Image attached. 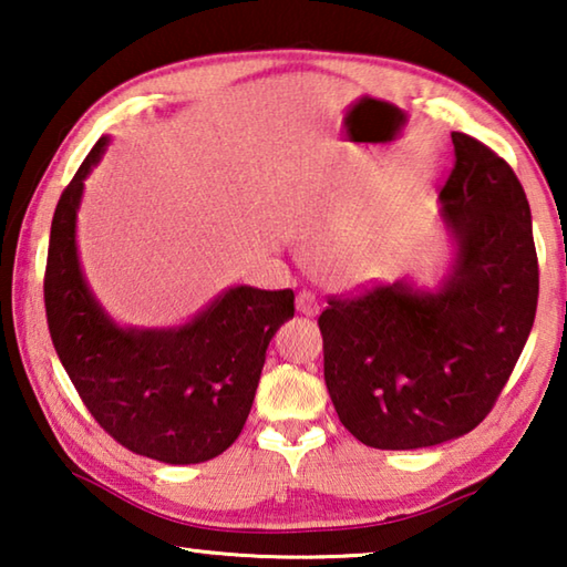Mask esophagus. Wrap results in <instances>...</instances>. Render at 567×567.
I'll return each instance as SVG.
<instances>
[{
    "label": "esophagus",
    "instance_id": "1",
    "mask_svg": "<svg viewBox=\"0 0 567 567\" xmlns=\"http://www.w3.org/2000/svg\"><path fill=\"white\" fill-rule=\"evenodd\" d=\"M295 305H297V312H302V315H318V310H320L318 297H315L310 290L297 292Z\"/></svg>",
    "mask_w": 567,
    "mask_h": 567
}]
</instances>
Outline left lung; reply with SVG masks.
Returning <instances> with one entry per match:
<instances>
[{
    "label": "left lung",
    "instance_id": "1",
    "mask_svg": "<svg viewBox=\"0 0 567 567\" xmlns=\"http://www.w3.org/2000/svg\"><path fill=\"white\" fill-rule=\"evenodd\" d=\"M440 189L453 265L435 290L398 280L330 297L324 385L360 443L417 450L470 433L493 410L533 330L537 255L525 189L491 147L453 132Z\"/></svg>",
    "mask_w": 567,
    "mask_h": 567
}]
</instances>
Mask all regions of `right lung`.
Masks as SVG:
<instances>
[{
	"mask_svg": "<svg viewBox=\"0 0 567 567\" xmlns=\"http://www.w3.org/2000/svg\"><path fill=\"white\" fill-rule=\"evenodd\" d=\"M97 145L62 192L44 272L47 324L92 417L132 453L167 465L213 460L243 433L267 344L295 315L292 290L235 285L177 328H122L84 280L76 209Z\"/></svg>",
	"mask_w": 567,
	"mask_h": 567,
	"instance_id": "add662e5",
	"label": "right lung"
}]
</instances>
